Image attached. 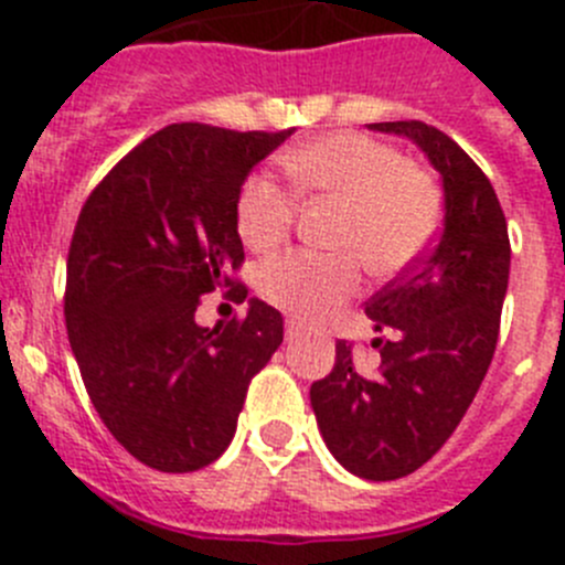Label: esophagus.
<instances>
[{
  "instance_id": "esophagus-1",
  "label": "esophagus",
  "mask_w": 565,
  "mask_h": 565,
  "mask_svg": "<svg viewBox=\"0 0 565 565\" xmlns=\"http://www.w3.org/2000/svg\"><path fill=\"white\" fill-rule=\"evenodd\" d=\"M302 333H306V331H302V322H297V319H288V322H286V339H288V342L299 339Z\"/></svg>"
}]
</instances>
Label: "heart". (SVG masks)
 <instances>
[{
    "mask_svg": "<svg viewBox=\"0 0 565 565\" xmlns=\"http://www.w3.org/2000/svg\"><path fill=\"white\" fill-rule=\"evenodd\" d=\"M302 194L339 203L333 223L337 254L291 252L263 266L259 294L302 319H319L359 288L364 266L398 274L416 263L441 223V192L430 172L404 161L391 143L356 132H333L282 158ZM297 217L291 189L252 174L237 192V232L252 252L286 243ZM352 252L348 253L347 248Z\"/></svg>",
    "mask_w": 565,
    "mask_h": 565,
    "instance_id": "obj_1",
    "label": "heart"
}]
</instances>
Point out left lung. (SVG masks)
<instances>
[{"mask_svg":"<svg viewBox=\"0 0 565 565\" xmlns=\"http://www.w3.org/2000/svg\"><path fill=\"white\" fill-rule=\"evenodd\" d=\"M407 135L444 181V228L430 252L364 302L379 367L359 371L353 342L311 384L328 450L348 472L396 481L430 461L452 436L489 371L509 282V232L498 194L450 135L424 121L371 124Z\"/></svg>","mask_w":565,"mask_h":565,"instance_id":"8db88e82","label":"left lung"}]
</instances>
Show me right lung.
<instances>
[{
	"label": "right lung",
	"mask_w": 565,
	"mask_h": 565,
	"mask_svg": "<svg viewBox=\"0 0 565 565\" xmlns=\"http://www.w3.org/2000/svg\"><path fill=\"white\" fill-rule=\"evenodd\" d=\"M294 129L169 124L89 192L70 239L64 319L89 402L115 441L158 472L226 452L248 384L282 344V313L201 328L206 294L243 302L237 192Z\"/></svg>",
	"instance_id": "1"
}]
</instances>
